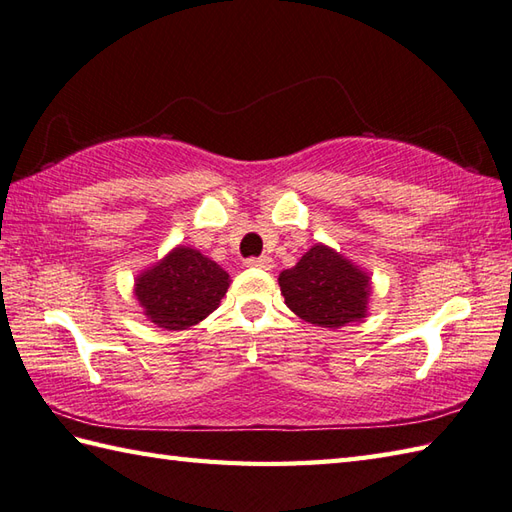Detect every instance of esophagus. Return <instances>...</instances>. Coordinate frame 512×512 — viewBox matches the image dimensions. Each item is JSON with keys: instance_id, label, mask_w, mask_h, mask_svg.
<instances>
[{"instance_id": "esophagus-1", "label": "esophagus", "mask_w": 512, "mask_h": 512, "mask_svg": "<svg viewBox=\"0 0 512 512\" xmlns=\"http://www.w3.org/2000/svg\"><path fill=\"white\" fill-rule=\"evenodd\" d=\"M246 266L248 268H262V270H270L273 268V259L270 257H250V259H246Z\"/></svg>"}]
</instances>
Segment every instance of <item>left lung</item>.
Here are the masks:
<instances>
[{
  "label": "left lung",
  "instance_id": "left-lung-1",
  "mask_svg": "<svg viewBox=\"0 0 512 512\" xmlns=\"http://www.w3.org/2000/svg\"><path fill=\"white\" fill-rule=\"evenodd\" d=\"M286 306L319 328H343L367 317L369 275L330 246L314 244L279 275Z\"/></svg>",
  "mask_w": 512,
  "mask_h": 512
}]
</instances>
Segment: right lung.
Wrapping results in <instances>:
<instances>
[{
    "instance_id": "add662e5",
    "label": "right lung",
    "mask_w": 512,
    "mask_h": 512,
    "mask_svg": "<svg viewBox=\"0 0 512 512\" xmlns=\"http://www.w3.org/2000/svg\"><path fill=\"white\" fill-rule=\"evenodd\" d=\"M228 273L200 250L178 246L136 277V299L147 319L165 330H187L220 306Z\"/></svg>"
}]
</instances>
